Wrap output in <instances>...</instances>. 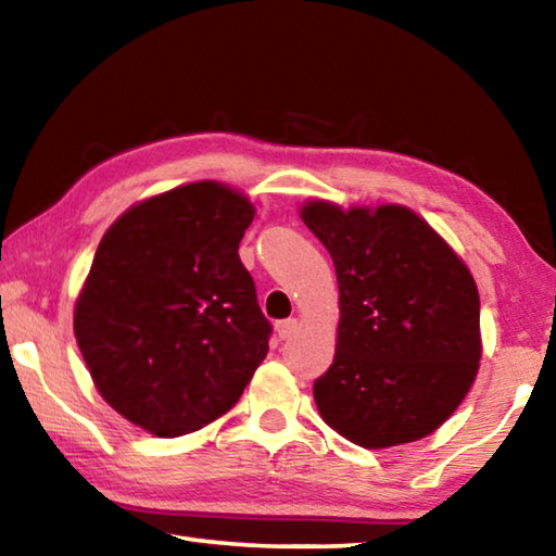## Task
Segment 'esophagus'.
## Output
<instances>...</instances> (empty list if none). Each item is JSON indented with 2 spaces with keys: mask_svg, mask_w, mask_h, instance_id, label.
Segmentation results:
<instances>
[{
  "mask_svg": "<svg viewBox=\"0 0 556 556\" xmlns=\"http://www.w3.org/2000/svg\"><path fill=\"white\" fill-rule=\"evenodd\" d=\"M296 328H299L296 318H285V321L277 324V336L281 338V341H287V338H291V336L296 333Z\"/></svg>",
  "mask_w": 556,
  "mask_h": 556,
  "instance_id": "obj_1",
  "label": "esophagus"
}]
</instances>
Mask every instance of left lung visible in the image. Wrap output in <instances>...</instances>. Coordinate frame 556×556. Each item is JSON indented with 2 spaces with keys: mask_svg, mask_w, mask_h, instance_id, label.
<instances>
[{
  "mask_svg": "<svg viewBox=\"0 0 556 556\" xmlns=\"http://www.w3.org/2000/svg\"><path fill=\"white\" fill-rule=\"evenodd\" d=\"M301 220L333 260L341 306L333 365L314 382L318 414L365 448L431 434L481 361V299L468 267L404 205L312 201Z\"/></svg>",
  "mask_w": 556,
  "mask_h": 556,
  "instance_id": "1",
  "label": "left lung"
}]
</instances>
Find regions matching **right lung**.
<instances>
[{
    "label": "right lung",
    "instance_id": "1",
    "mask_svg": "<svg viewBox=\"0 0 556 556\" xmlns=\"http://www.w3.org/2000/svg\"><path fill=\"white\" fill-rule=\"evenodd\" d=\"M255 208L199 181L131 205L100 240L75 341L112 409L156 437L223 417L269 351L238 248Z\"/></svg>",
    "mask_w": 556,
    "mask_h": 556
}]
</instances>
